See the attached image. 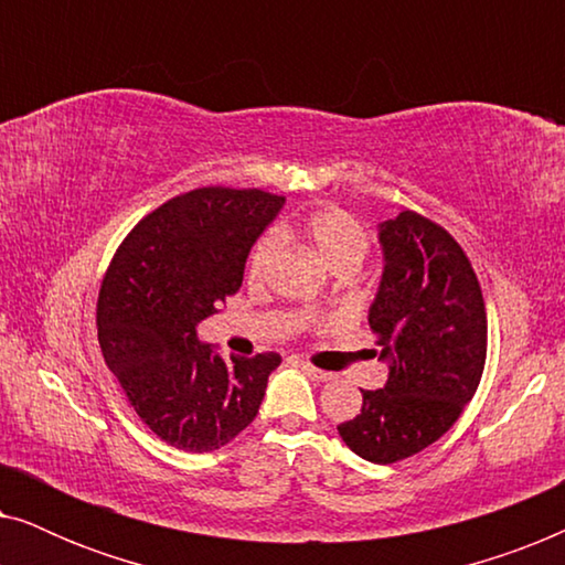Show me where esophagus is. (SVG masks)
Segmentation results:
<instances>
[{
  "instance_id": "1",
  "label": "esophagus",
  "mask_w": 565,
  "mask_h": 565,
  "mask_svg": "<svg viewBox=\"0 0 565 565\" xmlns=\"http://www.w3.org/2000/svg\"><path fill=\"white\" fill-rule=\"evenodd\" d=\"M300 370H303V373L311 377V381H316V383H327V381H331V373H327V370H319V367H313V365H308V362H303V365H300Z\"/></svg>"
}]
</instances>
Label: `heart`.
Listing matches in <instances>:
<instances>
[{"label": "heart", "instance_id": "obj_1", "mask_svg": "<svg viewBox=\"0 0 565 565\" xmlns=\"http://www.w3.org/2000/svg\"><path fill=\"white\" fill-rule=\"evenodd\" d=\"M282 236H300L311 246L323 265L329 269L352 267L358 269L362 259L367 257L370 242L365 228L352 218L342 207H321V211L308 213L290 226L282 228ZM277 238L273 234L262 236L254 242L249 257H246V280L252 285L262 282L277 257Z\"/></svg>", "mask_w": 565, "mask_h": 565}]
</instances>
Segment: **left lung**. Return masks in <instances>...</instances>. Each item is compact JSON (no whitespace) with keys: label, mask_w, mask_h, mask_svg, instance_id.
Instances as JSON below:
<instances>
[{"label":"left lung","mask_w":565,"mask_h":565,"mask_svg":"<svg viewBox=\"0 0 565 565\" xmlns=\"http://www.w3.org/2000/svg\"><path fill=\"white\" fill-rule=\"evenodd\" d=\"M383 277L367 321L388 381L362 391L339 424L354 455L388 466L437 443L458 422L486 365V303L462 246L414 211L381 223Z\"/></svg>","instance_id":"obj_1"}]
</instances>
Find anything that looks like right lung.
Listing matches in <instances>:
<instances>
[{"label": "right lung", "mask_w": 565, "mask_h": 565, "mask_svg": "<svg viewBox=\"0 0 565 565\" xmlns=\"http://www.w3.org/2000/svg\"><path fill=\"white\" fill-rule=\"evenodd\" d=\"M282 205L265 190H190L138 221L103 277L99 350L138 419L177 450L228 445L280 365L277 352L223 360L198 323L242 288L249 249Z\"/></svg>", "instance_id": "add662e5"}]
</instances>
